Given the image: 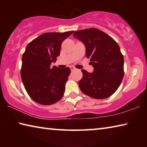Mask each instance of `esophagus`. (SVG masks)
I'll return each instance as SVG.
<instances>
[{"mask_svg": "<svg viewBox=\"0 0 147 147\" xmlns=\"http://www.w3.org/2000/svg\"><path fill=\"white\" fill-rule=\"evenodd\" d=\"M70 69H71V71H74V69H75V67H73V66H70Z\"/></svg>", "mask_w": 147, "mask_h": 147, "instance_id": "1", "label": "esophagus"}]
</instances>
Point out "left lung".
I'll use <instances>...</instances> for the list:
<instances>
[{
  "label": "left lung",
  "instance_id": "obj_1",
  "mask_svg": "<svg viewBox=\"0 0 147 147\" xmlns=\"http://www.w3.org/2000/svg\"><path fill=\"white\" fill-rule=\"evenodd\" d=\"M86 47V56L90 58L93 73L82 69L83 76L78 82L82 93L93 98L103 99L115 93L124 76V57L114 39L96 28L73 33Z\"/></svg>",
  "mask_w": 147,
  "mask_h": 147
}]
</instances>
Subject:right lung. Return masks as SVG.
Returning <instances> with one entry per match:
<instances>
[{"mask_svg":"<svg viewBox=\"0 0 147 147\" xmlns=\"http://www.w3.org/2000/svg\"><path fill=\"white\" fill-rule=\"evenodd\" d=\"M73 33H45L26 46L22 56L21 76L28 95L37 103L51 105L63 97L71 69L51 67V65L59 56L62 42Z\"/></svg>","mask_w":147,"mask_h":147,"instance_id":"obj_1","label":"right lung"}]
</instances>
